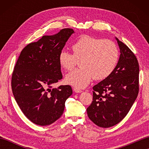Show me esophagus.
Instances as JSON below:
<instances>
[{
  "mask_svg": "<svg viewBox=\"0 0 149 149\" xmlns=\"http://www.w3.org/2000/svg\"><path fill=\"white\" fill-rule=\"evenodd\" d=\"M74 91L75 93H81L82 92V90L78 89V88H75L74 89Z\"/></svg>",
  "mask_w": 149,
  "mask_h": 149,
  "instance_id": "1",
  "label": "esophagus"
}]
</instances>
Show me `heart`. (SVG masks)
I'll return each mask as SVG.
<instances>
[{
    "label": "heart",
    "instance_id": "obj_1",
    "mask_svg": "<svg viewBox=\"0 0 149 149\" xmlns=\"http://www.w3.org/2000/svg\"><path fill=\"white\" fill-rule=\"evenodd\" d=\"M74 54L62 50L59 62L63 68L70 71L81 60V68L69 73L66 76L68 84L77 88L88 86L93 78L103 80L115 69L119 60V50L113 42L84 35L72 45Z\"/></svg>",
    "mask_w": 149,
    "mask_h": 149
}]
</instances>
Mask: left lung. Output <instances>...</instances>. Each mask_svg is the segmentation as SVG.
<instances>
[{"label":"left lung","mask_w":149,"mask_h":149,"mask_svg":"<svg viewBox=\"0 0 149 149\" xmlns=\"http://www.w3.org/2000/svg\"><path fill=\"white\" fill-rule=\"evenodd\" d=\"M116 39L120 56L109 77L93 87V101L87 108L95 124L107 128L125 118L136 99L139 91V63L125 44Z\"/></svg>","instance_id":"1"}]
</instances>
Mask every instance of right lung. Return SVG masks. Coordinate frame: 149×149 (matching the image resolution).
<instances>
[{
    "instance_id": "1",
    "label": "right lung",
    "mask_w": 149,
    "mask_h": 149,
    "mask_svg": "<svg viewBox=\"0 0 149 149\" xmlns=\"http://www.w3.org/2000/svg\"><path fill=\"white\" fill-rule=\"evenodd\" d=\"M74 30L63 29L28 44L18 57L11 77L12 91L22 111L31 122L48 125L63 115L72 94L69 85L52 88L63 75L59 55Z\"/></svg>"
}]
</instances>
